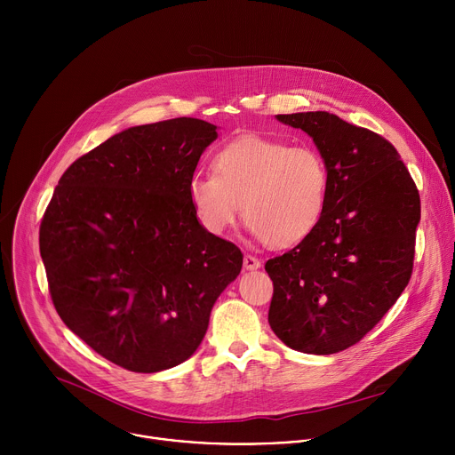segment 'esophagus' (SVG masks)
<instances>
[{
    "label": "esophagus",
    "mask_w": 455,
    "mask_h": 455,
    "mask_svg": "<svg viewBox=\"0 0 455 455\" xmlns=\"http://www.w3.org/2000/svg\"><path fill=\"white\" fill-rule=\"evenodd\" d=\"M243 263H244V268H246V270H257L259 267H261V261H259V259H257L255 255H250V253H244Z\"/></svg>",
    "instance_id": "34e87169"
}]
</instances>
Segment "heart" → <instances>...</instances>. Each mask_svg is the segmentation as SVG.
Here are the masks:
<instances>
[{"label":"heart","instance_id":"1","mask_svg":"<svg viewBox=\"0 0 455 455\" xmlns=\"http://www.w3.org/2000/svg\"><path fill=\"white\" fill-rule=\"evenodd\" d=\"M330 172L318 151L263 137H243L223 146L212 172L188 180V202L198 223L225 234L239 216L272 246L307 237L328 204Z\"/></svg>","mask_w":455,"mask_h":455}]
</instances>
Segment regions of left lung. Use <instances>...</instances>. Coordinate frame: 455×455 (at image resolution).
Here are the masks:
<instances>
[{
    "label": "left lung",
    "mask_w": 455,
    "mask_h": 455,
    "mask_svg": "<svg viewBox=\"0 0 455 455\" xmlns=\"http://www.w3.org/2000/svg\"><path fill=\"white\" fill-rule=\"evenodd\" d=\"M302 129L330 172L328 204L315 230L268 259V322L291 349L333 355L360 342L411 281L418 187L396 148L328 111L277 115Z\"/></svg>",
    "instance_id": "left-lung-1"
}]
</instances>
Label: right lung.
<instances>
[{"label": "right lung", "instance_id": "1", "mask_svg": "<svg viewBox=\"0 0 455 455\" xmlns=\"http://www.w3.org/2000/svg\"><path fill=\"white\" fill-rule=\"evenodd\" d=\"M216 139L214 124L188 116L129 127L64 171L44 211L39 250L55 311L127 371L192 356L241 272V250L207 232L188 202Z\"/></svg>", "mask_w": 455, "mask_h": 455}]
</instances>
